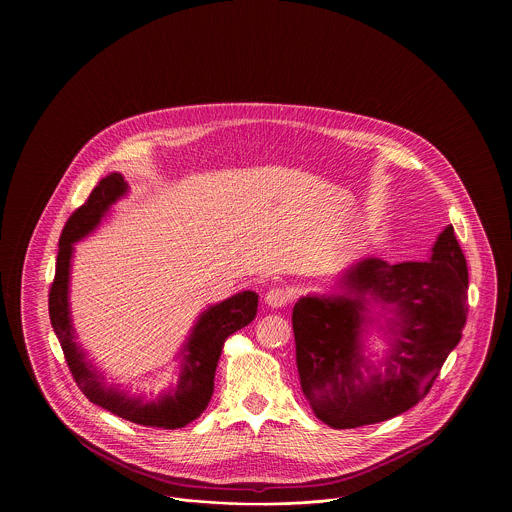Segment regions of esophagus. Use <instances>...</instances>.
<instances>
[{
    "label": "esophagus",
    "mask_w": 512,
    "mask_h": 512,
    "mask_svg": "<svg viewBox=\"0 0 512 512\" xmlns=\"http://www.w3.org/2000/svg\"><path fill=\"white\" fill-rule=\"evenodd\" d=\"M290 292L284 288H272L270 292L264 295V301L268 307H284L290 303Z\"/></svg>",
    "instance_id": "34e87169"
}]
</instances>
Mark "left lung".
<instances>
[{
  "label": "left lung",
  "mask_w": 512,
  "mask_h": 512,
  "mask_svg": "<svg viewBox=\"0 0 512 512\" xmlns=\"http://www.w3.org/2000/svg\"><path fill=\"white\" fill-rule=\"evenodd\" d=\"M467 284V262L449 224L426 262L390 266L363 258L335 290L301 295L292 313L295 361L313 414L351 430L416 406L461 341ZM372 328L389 343L378 366L365 355Z\"/></svg>",
  "instance_id": "8db88e82"
}]
</instances>
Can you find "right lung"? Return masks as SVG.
<instances>
[{"label": "right lung", "instance_id": "add662e5", "mask_svg": "<svg viewBox=\"0 0 512 512\" xmlns=\"http://www.w3.org/2000/svg\"><path fill=\"white\" fill-rule=\"evenodd\" d=\"M128 193L130 187L124 177L112 173L92 189L88 201L67 220L59 238L57 272L49 293V315L74 380L92 404L140 426L175 430L197 420L209 406L222 345L228 335L246 327L256 317L258 293L250 290L234 293L201 311L177 353V384H171L159 396L147 398L144 394H130L118 388V384H108L102 370L86 359L82 345L76 343L69 299L71 266L74 244L90 236Z\"/></svg>", "mask_w": 512, "mask_h": 512}]
</instances>
